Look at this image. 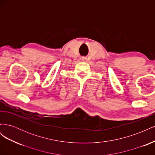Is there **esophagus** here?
Returning a JSON list of instances; mask_svg holds the SVG:
<instances>
[{
	"label": "esophagus",
	"mask_w": 155,
	"mask_h": 155,
	"mask_svg": "<svg viewBox=\"0 0 155 155\" xmlns=\"http://www.w3.org/2000/svg\"><path fill=\"white\" fill-rule=\"evenodd\" d=\"M86 59H86L85 58H82V60H83V61H86Z\"/></svg>",
	"instance_id": "obj_1"
}]
</instances>
